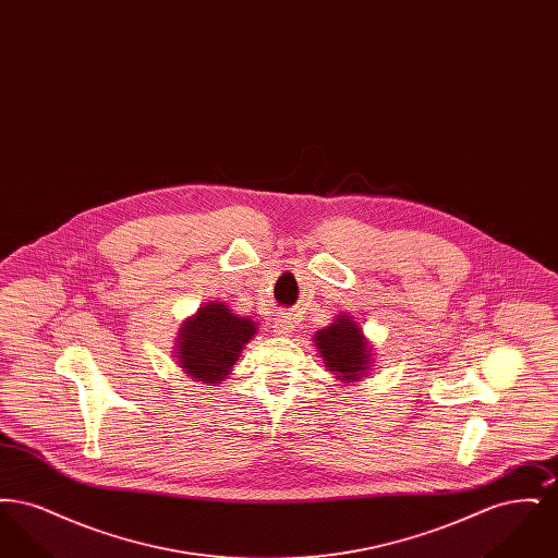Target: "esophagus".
<instances>
[{
	"instance_id": "obj_1",
	"label": "esophagus",
	"mask_w": 558,
	"mask_h": 558,
	"mask_svg": "<svg viewBox=\"0 0 558 558\" xmlns=\"http://www.w3.org/2000/svg\"><path fill=\"white\" fill-rule=\"evenodd\" d=\"M271 328H274V332L276 335H289V332H292V322L287 314H280V316H276L274 318V324H271Z\"/></svg>"
}]
</instances>
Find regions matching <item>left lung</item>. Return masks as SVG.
<instances>
[{"label":"left lung","mask_w":558,"mask_h":558,"mask_svg":"<svg viewBox=\"0 0 558 558\" xmlns=\"http://www.w3.org/2000/svg\"><path fill=\"white\" fill-rule=\"evenodd\" d=\"M316 345L326 368L339 372L347 383L357 380L371 366V351L366 349L364 335L347 316L316 332Z\"/></svg>","instance_id":"8db88e82"}]
</instances>
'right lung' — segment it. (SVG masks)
Returning a JSON list of instances; mask_svg holds the SVG:
<instances>
[{"instance_id": "obj_1", "label": "right lung", "mask_w": 558, "mask_h": 558, "mask_svg": "<svg viewBox=\"0 0 558 558\" xmlns=\"http://www.w3.org/2000/svg\"><path fill=\"white\" fill-rule=\"evenodd\" d=\"M255 324L234 316L223 303H209L184 324L175 357L180 368L203 383H219L239 360L242 345L255 335Z\"/></svg>"}]
</instances>
